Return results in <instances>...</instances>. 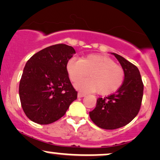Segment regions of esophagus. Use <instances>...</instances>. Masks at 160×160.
Masks as SVG:
<instances>
[{
	"label": "esophagus",
	"mask_w": 160,
	"mask_h": 160,
	"mask_svg": "<svg viewBox=\"0 0 160 160\" xmlns=\"http://www.w3.org/2000/svg\"><path fill=\"white\" fill-rule=\"evenodd\" d=\"M85 94L84 93H82V92H78V97L79 98H82V97H84L85 96Z\"/></svg>",
	"instance_id": "esophagus-1"
}]
</instances>
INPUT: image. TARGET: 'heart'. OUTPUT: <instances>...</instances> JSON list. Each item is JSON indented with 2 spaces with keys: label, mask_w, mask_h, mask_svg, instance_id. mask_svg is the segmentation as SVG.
Masks as SVG:
<instances>
[{
  "label": "heart",
  "mask_w": 160,
  "mask_h": 160,
  "mask_svg": "<svg viewBox=\"0 0 160 160\" xmlns=\"http://www.w3.org/2000/svg\"><path fill=\"white\" fill-rule=\"evenodd\" d=\"M67 72L72 82H76L89 74V79L77 82L76 88L100 94H112L122 86L125 71L110 58L98 54H88L81 60L72 58L67 63Z\"/></svg>",
  "instance_id": "b5f03b06"
}]
</instances>
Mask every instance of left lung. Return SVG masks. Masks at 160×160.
<instances>
[{"label": "left lung", "mask_w": 160, "mask_h": 160, "mask_svg": "<svg viewBox=\"0 0 160 160\" xmlns=\"http://www.w3.org/2000/svg\"><path fill=\"white\" fill-rule=\"evenodd\" d=\"M125 71V79L114 94L99 98L89 112L91 120L103 129H116L128 124L138 114L142 104L143 85L138 68L122 56L112 53Z\"/></svg>", "instance_id": "obj_1"}]
</instances>
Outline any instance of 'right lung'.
Segmentation results:
<instances>
[{"instance_id": "1", "label": "right lung", "mask_w": 160, "mask_h": 160, "mask_svg": "<svg viewBox=\"0 0 160 160\" xmlns=\"http://www.w3.org/2000/svg\"><path fill=\"white\" fill-rule=\"evenodd\" d=\"M76 54L64 43L48 46L30 58L19 85L22 108L33 122L47 125L58 120L78 98L71 82L67 63Z\"/></svg>"}]
</instances>
